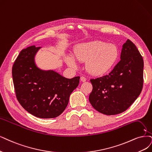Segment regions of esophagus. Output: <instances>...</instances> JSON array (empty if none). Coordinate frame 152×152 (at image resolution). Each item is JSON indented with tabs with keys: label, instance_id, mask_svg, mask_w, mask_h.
Returning a JSON list of instances; mask_svg holds the SVG:
<instances>
[{
	"label": "esophagus",
	"instance_id": "1",
	"mask_svg": "<svg viewBox=\"0 0 152 152\" xmlns=\"http://www.w3.org/2000/svg\"><path fill=\"white\" fill-rule=\"evenodd\" d=\"M80 80H81V81L82 82H85V81H86V77H83V76H81V77H80Z\"/></svg>",
	"mask_w": 152,
	"mask_h": 152
}]
</instances>
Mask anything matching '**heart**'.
Returning <instances> with one entry per match:
<instances>
[{"instance_id": "b5f03b06", "label": "heart", "mask_w": 152, "mask_h": 152, "mask_svg": "<svg viewBox=\"0 0 152 152\" xmlns=\"http://www.w3.org/2000/svg\"><path fill=\"white\" fill-rule=\"evenodd\" d=\"M74 56L77 61L86 62L85 68L89 75L100 76L109 72L116 65L119 58V50L114 44L95 40L76 44ZM65 61L68 66L76 67L72 56H66Z\"/></svg>"}]
</instances>
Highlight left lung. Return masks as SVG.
Returning a JSON list of instances; mask_svg holds the SVG:
<instances>
[{
	"mask_svg": "<svg viewBox=\"0 0 152 152\" xmlns=\"http://www.w3.org/2000/svg\"><path fill=\"white\" fill-rule=\"evenodd\" d=\"M120 59L108 75L90 80L93 90L89 102L95 110L106 115L126 111L143 88V59L129 39L123 45Z\"/></svg>",
	"mask_w": 152,
	"mask_h": 152,
	"instance_id": "left-lung-1",
	"label": "left lung"
}]
</instances>
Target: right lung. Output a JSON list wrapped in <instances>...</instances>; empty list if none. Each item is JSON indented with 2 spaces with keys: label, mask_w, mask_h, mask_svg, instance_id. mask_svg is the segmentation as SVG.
Segmentation results:
<instances>
[{
  "label": "right lung",
  "mask_w": 152,
  "mask_h": 152,
  "mask_svg": "<svg viewBox=\"0 0 152 152\" xmlns=\"http://www.w3.org/2000/svg\"><path fill=\"white\" fill-rule=\"evenodd\" d=\"M41 48L31 46L21 50L12 67L13 83L17 99L27 112L53 118L66 109L80 77L68 79L54 70L39 68L35 57Z\"/></svg>",
  "instance_id": "1"
}]
</instances>
